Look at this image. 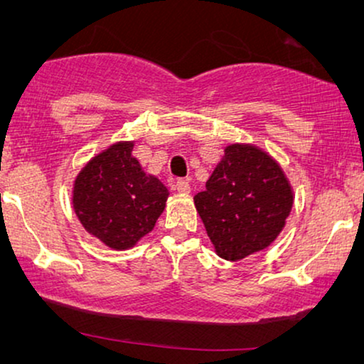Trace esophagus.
I'll return each instance as SVG.
<instances>
[{
  "label": "esophagus",
  "mask_w": 364,
  "mask_h": 364,
  "mask_svg": "<svg viewBox=\"0 0 364 364\" xmlns=\"http://www.w3.org/2000/svg\"><path fill=\"white\" fill-rule=\"evenodd\" d=\"M177 191L181 193H188L191 192V183H188V181H183V178H181V181H177Z\"/></svg>",
  "instance_id": "34e87169"
}]
</instances>
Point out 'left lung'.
<instances>
[{
	"label": "left lung",
	"mask_w": 364,
	"mask_h": 364,
	"mask_svg": "<svg viewBox=\"0 0 364 364\" xmlns=\"http://www.w3.org/2000/svg\"><path fill=\"white\" fill-rule=\"evenodd\" d=\"M215 253L238 262L265 250L287 225L295 192L280 164L253 144H228L193 197Z\"/></svg>",
	"instance_id": "1"
}]
</instances>
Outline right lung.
<instances>
[{"label": "right lung", "instance_id": "add662e5", "mask_svg": "<svg viewBox=\"0 0 364 364\" xmlns=\"http://www.w3.org/2000/svg\"><path fill=\"white\" fill-rule=\"evenodd\" d=\"M134 141L114 142L84 166L73 183V208L89 235L129 250L156 227L168 191L132 156Z\"/></svg>", "mask_w": 364, "mask_h": 364}]
</instances>
